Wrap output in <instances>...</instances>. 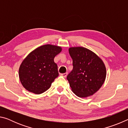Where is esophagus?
Listing matches in <instances>:
<instances>
[{
	"mask_svg": "<svg viewBox=\"0 0 128 128\" xmlns=\"http://www.w3.org/2000/svg\"><path fill=\"white\" fill-rule=\"evenodd\" d=\"M67 75H68V73H62V74H61V76H62L64 77H66L67 76Z\"/></svg>",
	"mask_w": 128,
	"mask_h": 128,
	"instance_id": "obj_1",
	"label": "esophagus"
}]
</instances>
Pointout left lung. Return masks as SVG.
Listing matches in <instances>:
<instances>
[{
  "mask_svg": "<svg viewBox=\"0 0 128 128\" xmlns=\"http://www.w3.org/2000/svg\"><path fill=\"white\" fill-rule=\"evenodd\" d=\"M69 52L73 68L66 78L72 90L80 98L92 95L105 81L104 64L96 54L84 47H70Z\"/></svg>",
  "mask_w": 128,
  "mask_h": 128,
  "instance_id": "left-lung-1",
  "label": "left lung"
}]
</instances>
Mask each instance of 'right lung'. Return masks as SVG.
Wrapping results in <instances>:
<instances>
[{"label": "right lung", "mask_w": 128, "mask_h": 128, "mask_svg": "<svg viewBox=\"0 0 128 128\" xmlns=\"http://www.w3.org/2000/svg\"><path fill=\"white\" fill-rule=\"evenodd\" d=\"M62 51L59 46L45 44L31 52L19 68L21 83L25 89L36 94L44 92L59 76L54 58Z\"/></svg>", "instance_id": "obj_1"}]
</instances>
